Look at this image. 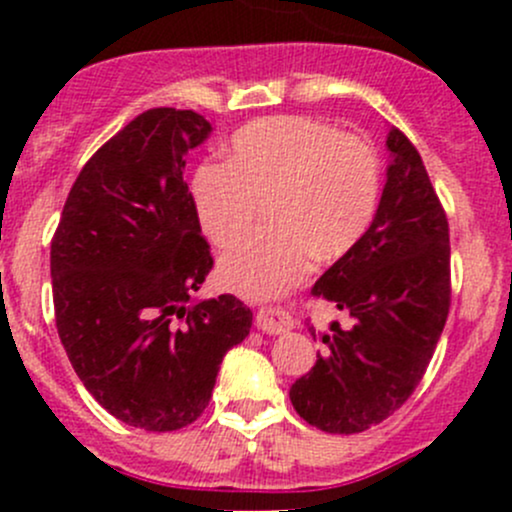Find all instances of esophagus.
I'll return each instance as SVG.
<instances>
[{"mask_svg": "<svg viewBox=\"0 0 512 512\" xmlns=\"http://www.w3.org/2000/svg\"><path fill=\"white\" fill-rule=\"evenodd\" d=\"M255 322H257V329L265 334H282V332H289V329L294 327V319L280 307L260 309Z\"/></svg>", "mask_w": 512, "mask_h": 512, "instance_id": "34e87169", "label": "esophagus"}]
</instances>
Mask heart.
Masks as SVG:
<instances>
[{
	"label": "heart",
	"mask_w": 512,
	"mask_h": 512,
	"mask_svg": "<svg viewBox=\"0 0 512 512\" xmlns=\"http://www.w3.org/2000/svg\"><path fill=\"white\" fill-rule=\"evenodd\" d=\"M190 198L205 237L230 247L270 200L275 230L240 242L220 260V282L250 299L297 285L314 257L354 250L376 218L381 165L361 136L307 116L247 123L230 138L227 163L200 165Z\"/></svg>",
	"instance_id": "b5f03b06"
}]
</instances>
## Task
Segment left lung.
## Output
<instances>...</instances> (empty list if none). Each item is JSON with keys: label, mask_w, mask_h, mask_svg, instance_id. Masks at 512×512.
I'll return each mask as SVG.
<instances>
[{"label": "left lung", "mask_w": 512, "mask_h": 512, "mask_svg": "<svg viewBox=\"0 0 512 512\" xmlns=\"http://www.w3.org/2000/svg\"><path fill=\"white\" fill-rule=\"evenodd\" d=\"M386 185L376 218L312 294L352 327L322 334L327 352L289 389L294 411L327 433H361L401 409L431 361L451 307L448 220L409 138L386 133Z\"/></svg>", "instance_id": "8db88e82"}]
</instances>
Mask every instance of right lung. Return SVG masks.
<instances>
[{"label": "right lung", "mask_w": 512, "mask_h": 512, "mask_svg": "<svg viewBox=\"0 0 512 512\" xmlns=\"http://www.w3.org/2000/svg\"><path fill=\"white\" fill-rule=\"evenodd\" d=\"M210 133L195 111H143L84 165L51 240L71 366L108 414L146 431L203 414L223 356L252 327L232 294L195 299L213 257L183 175Z\"/></svg>", "instance_id": "right-lung-1"}]
</instances>
